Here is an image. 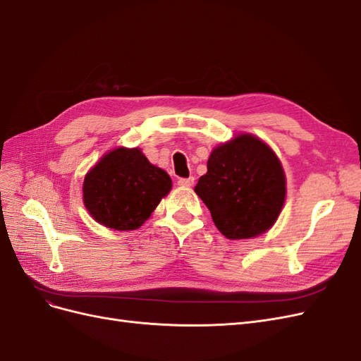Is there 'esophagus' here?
<instances>
[{
  "mask_svg": "<svg viewBox=\"0 0 361 361\" xmlns=\"http://www.w3.org/2000/svg\"><path fill=\"white\" fill-rule=\"evenodd\" d=\"M178 185H179V187H182V188H190V187H192V185H194V178H180L178 180Z\"/></svg>",
  "mask_w": 361,
  "mask_h": 361,
  "instance_id": "34e87169",
  "label": "esophagus"
}]
</instances>
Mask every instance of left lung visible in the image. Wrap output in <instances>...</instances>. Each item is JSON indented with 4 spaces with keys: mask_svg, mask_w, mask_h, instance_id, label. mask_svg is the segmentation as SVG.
I'll list each match as a JSON object with an SVG mask.
<instances>
[{
    "mask_svg": "<svg viewBox=\"0 0 361 361\" xmlns=\"http://www.w3.org/2000/svg\"><path fill=\"white\" fill-rule=\"evenodd\" d=\"M194 191L226 238L248 239L276 223L285 203L286 178L271 147L243 134L212 150L207 173Z\"/></svg>",
    "mask_w": 361,
    "mask_h": 361,
    "instance_id": "8db88e82",
    "label": "left lung"
}]
</instances>
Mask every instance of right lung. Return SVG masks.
Masks as SVG:
<instances>
[{
  "label": "right lung",
  "instance_id": "add662e5",
  "mask_svg": "<svg viewBox=\"0 0 361 361\" xmlns=\"http://www.w3.org/2000/svg\"><path fill=\"white\" fill-rule=\"evenodd\" d=\"M171 190V179L141 150L118 147L85 174L82 200L97 223L114 231H134Z\"/></svg>",
  "mask_w": 361,
  "mask_h": 361
}]
</instances>
